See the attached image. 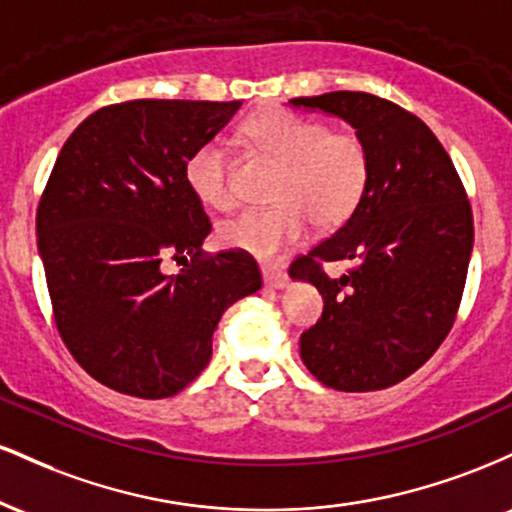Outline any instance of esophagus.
<instances>
[{"label":"esophagus","mask_w":512,"mask_h":512,"mask_svg":"<svg viewBox=\"0 0 512 512\" xmlns=\"http://www.w3.org/2000/svg\"><path fill=\"white\" fill-rule=\"evenodd\" d=\"M262 279L269 289H284V286L289 284V276H286V272H281V269L276 267H264Z\"/></svg>","instance_id":"obj_1"}]
</instances>
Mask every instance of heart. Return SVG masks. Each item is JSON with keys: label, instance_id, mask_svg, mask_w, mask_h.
Returning a JSON list of instances; mask_svg holds the SVG:
<instances>
[{"label": "heart", "instance_id": "b5f03b06", "mask_svg": "<svg viewBox=\"0 0 512 512\" xmlns=\"http://www.w3.org/2000/svg\"><path fill=\"white\" fill-rule=\"evenodd\" d=\"M245 137L262 154L281 163L272 209H245L219 226L226 248L274 257L301 243L308 216L315 226L332 228L354 214L370 182V154L354 132H330L320 120L269 110L245 125ZM185 182L204 207L231 209L236 190L231 156L219 137L204 139L185 161Z\"/></svg>", "mask_w": 512, "mask_h": 512}]
</instances>
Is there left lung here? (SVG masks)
Here are the masks:
<instances>
[{
  "instance_id": "left-lung-1",
  "label": "left lung",
  "mask_w": 512,
  "mask_h": 512,
  "mask_svg": "<svg viewBox=\"0 0 512 512\" xmlns=\"http://www.w3.org/2000/svg\"><path fill=\"white\" fill-rule=\"evenodd\" d=\"M289 103L342 117L370 154L354 214L291 262V279L310 281L325 301L301 334V358L332 390H385L424 366L455 322L474 245L467 192L436 134L409 110L361 91ZM325 261L352 269L332 280Z\"/></svg>"
}]
</instances>
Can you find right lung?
I'll return each instance as SVG.
<instances>
[{
    "mask_svg": "<svg viewBox=\"0 0 512 512\" xmlns=\"http://www.w3.org/2000/svg\"><path fill=\"white\" fill-rule=\"evenodd\" d=\"M240 101H127L88 115L38 204V252L69 354L122 395H178L211 358L223 310L262 286L248 252L202 250L211 223L185 182L197 144ZM183 264L166 275L162 262Z\"/></svg>",
    "mask_w": 512,
    "mask_h": 512,
    "instance_id": "right-lung-1",
    "label": "right lung"
}]
</instances>
